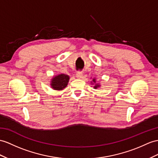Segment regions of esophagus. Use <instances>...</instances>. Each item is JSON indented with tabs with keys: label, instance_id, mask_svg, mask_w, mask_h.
<instances>
[{
	"label": "esophagus",
	"instance_id": "obj_1",
	"mask_svg": "<svg viewBox=\"0 0 158 158\" xmlns=\"http://www.w3.org/2000/svg\"><path fill=\"white\" fill-rule=\"evenodd\" d=\"M82 76H83V74L82 72H76V78H78V79L82 78Z\"/></svg>",
	"mask_w": 158,
	"mask_h": 158
}]
</instances>
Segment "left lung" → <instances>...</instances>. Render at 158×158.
I'll list each match as a JSON object with an SVG mask.
<instances>
[{
  "label": "left lung",
  "mask_w": 158,
  "mask_h": 158,
  "mask_svg": "<svg viewBox=\"0 0 158 158\" xmlns=\"http://www.w3.org/2000/svg\"><path fill=\"white\" fill-rule=\"evenodd\" d=\"M91 83H92V84H95V85H94V88H95V89H97V88H98V87L101 86H100V84H99L96 83V79H95V78H93V79H92V81L91 82Z\"/></svg>",
  "instance_id": "8db88e82"
}]
</instances>
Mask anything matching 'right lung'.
<instances>
[{"instance_id":"right-lung-1","label":"right lung","mask_w":158,"mask_h":158,"mask_svg":"<svg viewBox=\"0 0 158 158\" xmlns=\"http://www.w3.org/2000/svg\"><path fill=\"white\" fill-rule=\"evenodd\" d=\"M69 79H70V77L66 74H58L53 77L50 85L53 89L56 90H61L67 86Z\"/></svg>"}]
</instances>
